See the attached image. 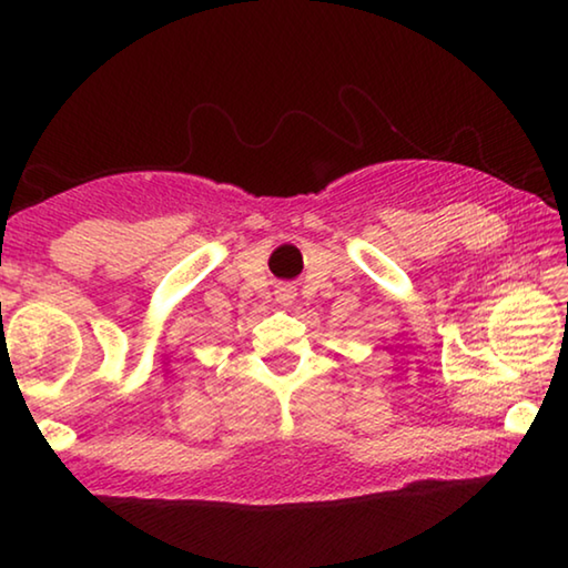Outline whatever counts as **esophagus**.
<instances>
[{
  "label": "esophagus",
  "instance_id": "obj_1",
  "mask_svg": "<svg viewBox=\"0 0 568 568\" xmlns=\"http://www.w3.org/2000/svg\"><path fill=\"white\" fill-rule=\"evenodd\" d=\"M293 297H295V291L291 285H283L281 291H277V303H283V305H291L293 303Z\"/></svg>",
  "mask_w": 568,
  "mask_h": 568
}]
</instances>
